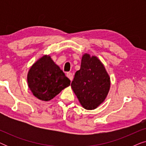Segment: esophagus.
<instances>
[{
    "mask_svg": "<svg viewBox=\"0 0 146 146\" xmlns=\"http://www.w3.org/2000/svg\"><path fill=\"white\" fill-rule=\"evenodd\" d=\"M66 76L70 80V81H72V79H73V75H72V73H70V72H68L67 74H66Z\"/></svg>",
    "mask_w": 146,
    "mask_h": 146,
    "instance_id": "esophagus-1",
    "label": "esophagus"
}]
</instances>
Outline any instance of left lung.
<instances>
[{
    "mask_svg": "<svg viewBox=\"0 0 146 146\" xmlns=\"http://www.w3.org/2000/svg\"><path fill=\"white\" fill-rule=\"evenodd\" d=\"M71 87L84 108L94 110L104 102L108 94L110 77L98 58L85 53Z\"/></svg>",
    "mask_w": 146,
    "mask_h": 146,
    "instance_id": "8db88e82",
    "label": "left lung"
}]
</instances>
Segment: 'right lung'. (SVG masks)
I'll list each match as a JSON object with an SVG mask.
<instances>
[{
    "label": "right lung",
    "instance_id": "obj_1",
    "mask_svg": "<svg viewBox=\"0 0 146 146\" xmlns=\"http://www.w3.org/2000/svg\"><path fill=\"white\" fill-rule=\"evenodd\" d=\"M29 88L35 97L48 102L70 85V80L50 55L37 60L27 74Z\"/></svg>",
    "mask_w": 146,
    "mask_h": 146
}]
</instances>
